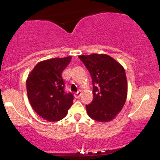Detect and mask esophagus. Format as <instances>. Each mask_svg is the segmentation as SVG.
Segmentation results:
<instances>
[{
    "mask_svg": "<svg viewBox=\"0 0 160 160\" xmlns=\"http://www.w3.org/2000/svg\"><path fill=\"white\" fill-rule=\"evenodd\" d=\"M81 95H82V92L80 90V91H78V92L75 93V94H74V97H75V98H79L80 96H81Z\"/></svg>",
    "mask_w": 160,
    "mask_h": 160,
    "instance_id": "obj_1",
    "label": "esophagus"
}]
</instances>
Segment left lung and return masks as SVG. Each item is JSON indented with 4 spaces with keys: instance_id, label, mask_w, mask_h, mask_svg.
I'll return each mask as SVG.
<instances>
[{
    "instance_id": "8db88e82",
    "label": "left lung",
    "mask_w": 160,
    "mask_h": 160,
    "mask_svg": "<svg viewBox=\"0 0 160 160\" xmlns=\"http://www.w3.org/2000/svg\"><path fill=\"white\" fill-rule=\"evenodd\" d=\"M92 77L93 100L86 105L88 115L98 122H108L121 111L127 98V80L122 65L106 54L80 56Z\"/></svg>"
}]
</instances>
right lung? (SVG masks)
Here are the masks:
<instances>
[{
  "instance_id": "1",
  "label": "right lung",
  "mask_w": 160,
  "mask_h": 160,
  "mask_svg": "<svg viewBox=\"0 0 160 160\" xmlns=\"http://www.w3.org/2000/svg\"><path fill=\"white\" fill-rule=\"evenodd\" d=\"M71 56L54 58L38 63L26 80L27 94L34 111L45 120L55 122L67 115L73 104L72 93L65 92L62 71Z\"/></svg>"
}]
</instances>
